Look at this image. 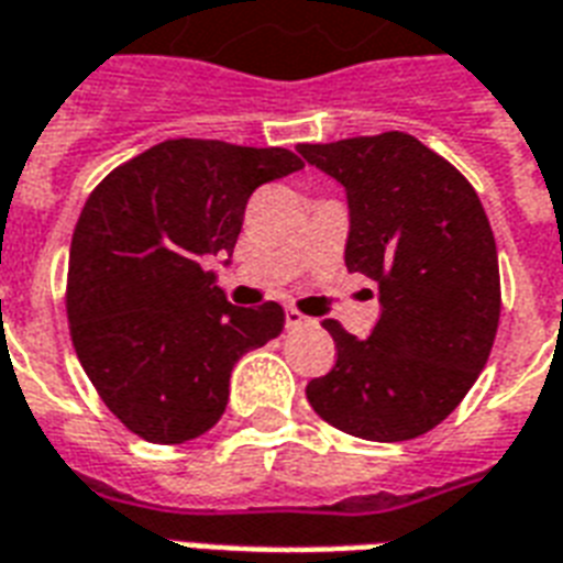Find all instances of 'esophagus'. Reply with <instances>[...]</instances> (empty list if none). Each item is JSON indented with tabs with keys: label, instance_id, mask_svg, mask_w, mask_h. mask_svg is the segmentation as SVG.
Listing matches in <instances>:
<instances>
[{
	"label": "esophagus",
	"instance_id": "1",
	"mask_svg": "<svg viewBox=\"0 0 563 563\" xmlns=\"http://www.w3.org/2000/svg\"><path fill=\"white\" fill-rule=\"evenodd\" d=\"M316 319H307L303 312H298L295 307H286V328L295 330V328H312Z\"/></svg>",
	"mask_w": 563,
	"mask_h": 563
}]
</instances>
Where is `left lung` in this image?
I'll use <instances>...</instances> for the list:
<instances>
[{
  "label": "left lung",
  "mask_w": 563,
  "mask_h": 563,
  "mask_svg": "<svg viewBox=\"0 0 563 563\" xmlns=\"http://www.w3.org/2000/svg\"><path fill=\"white\" fill-rule=\"evenodd\" d=\"M349 197V272L380 289L368 339L339 321L336 366L312 377V410L375 443L428 434L461 405L499 328V256L490 221L461 170L407 132L298 144Z\"/></svg>",
  "instance_id": "obj_1"
}]
</instances>
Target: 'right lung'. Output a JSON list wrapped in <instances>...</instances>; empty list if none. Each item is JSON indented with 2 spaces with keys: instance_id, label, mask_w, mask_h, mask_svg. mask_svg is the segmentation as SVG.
I'll return each mask as SVG.
<instances>
[{
  "instance_id": "obj_1",
  "label": "right lung",
  "mask_w": 563,
  "mask_h": 563,
  "mask_svg": "<svg viewBox=\"0 0 563 563\" xmlns=\"http://www.w3.org/2000/svg\"><path fill=\"white\" fill-rule=\"evenodd\" d=\"M291 150L174 139L114 167L73 230V349L132 434L177 445L206 434L242 354L280 336L283 307H233L203 256L233 253L244 206L300 170Z\"/></svg>"
}]
</instances>
